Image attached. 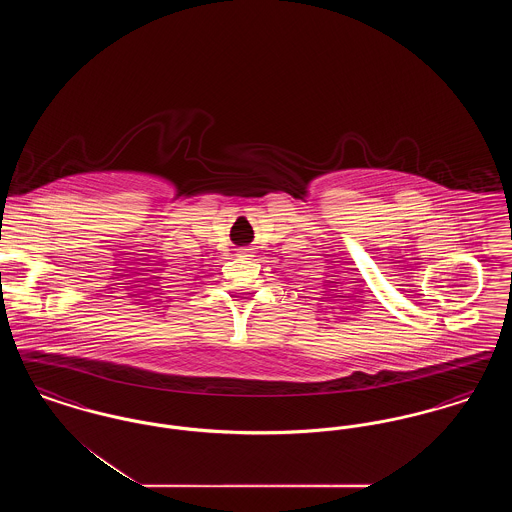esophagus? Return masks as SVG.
Masks as SVG:
<instances>
[{
  "instance_id": "obj_1",
  "label": "esophagus",
  "mask_w": 512,
  "mask_h": 512,
  "mask_svg": "<svg viewBox=\"0 0 512 512\" xmlns=\"http://www.w3.org/2000/svg\"><path fill=\"white\" fill-rule=\"evenodd\" d=\"M247 253H249V251H247V249H244V251H242V255H244V257H247Z\"/></svg>"
}]
</instances>
